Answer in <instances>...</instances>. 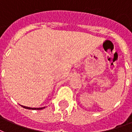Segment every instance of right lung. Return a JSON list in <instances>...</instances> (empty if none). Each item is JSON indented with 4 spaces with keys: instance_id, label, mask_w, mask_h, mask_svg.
<instances>
[{
    "instance_id": "1",
    "label": "right lung",
    "mask_w": 132,
    "mask_h": 132,
    "mask_svg": "<svg viewBox=\"0 0 132 132\" xmlns=\"http://www.w3.org/2000/svg\"><path fill=\"white\" fill-rule=\"evenodd\" d=\"M23 108H25V109H32V110H41L44 109L45 107H42V108H30V107H28V106H22L21 105Z\"/></svg>"
}]
</instances>
